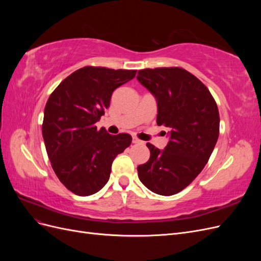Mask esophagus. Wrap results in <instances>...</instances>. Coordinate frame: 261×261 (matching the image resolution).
I'll list each match as a JSON object with an SVG mask.
<instances>
[{"instance_id": "obj_1", "label": "esophagus", "mask_w": 261, "mask_h": 261, "mask_svg": "<svg viewBox=\"0 0 261 261\" xmlns=\"http://www.w3.org/2000/svg\"><path fill=\"white\" fill-rule=\"evenodd\" d=\"M133 144H143V141H141L140 139H138L137 137H133Z\"/></svg>"}]
</instances>
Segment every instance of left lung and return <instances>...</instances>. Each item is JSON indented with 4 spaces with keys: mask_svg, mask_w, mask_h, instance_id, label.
I'll use <instances>...</instances> for the list:
<instances>
[{
    "mask_svg": "<svg viewBox=\"0 0 261 261\" xmlns=\"http://www.w3.org/2000/svg\"><path fill=\"white\" fill-rule=\"evenodd\" d=\"M137 80L156 99V124L170 129L164 150L147 144L150 158L138 165V177L158 195L177 194L198 176L215 149L218 106L207 87L181 67L140 69Z\"/></svg>",
    "mask_w": 261,
    "mask_h": 261,
    "instance_id": "8db88e82",
    "label": "left lung"
}]
</instances>
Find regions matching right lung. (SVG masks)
<instances>
[{"label": "right lung", "mask_w": 261, "mask_h": 261, "mask_svg": "<svg viewBox=\"0 0 261 261\" xmlns=\"http://www.w3.org/2000/svg\"><path fill=\"white\" fill-rule=\"evenodd\" d=\"M136 69L85 66L67 76L44 108L42 136L55 174L78 196L96 194L109 180L112 162L132 143L129 134L112 136L96 123L110 107L112 92Z\"/></svg>", "instance_id": "1"}]
</instances>
